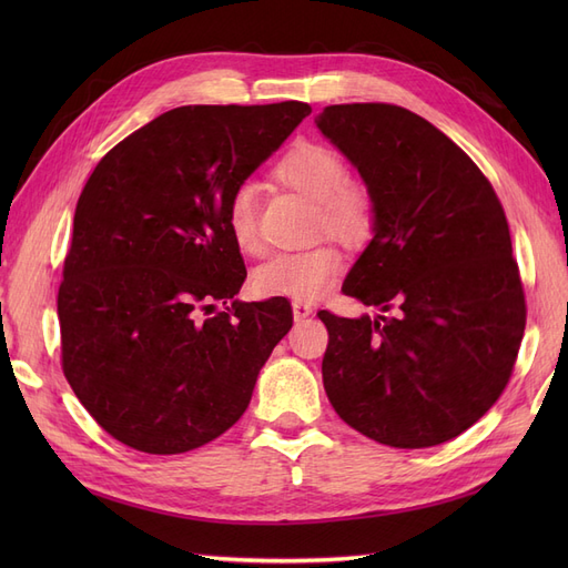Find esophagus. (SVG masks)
Wrapping results in <instances>:
<instances>
[{
    "mask_svg": "<svg viewBox=\"0 0 568 568\" xmlns=\"http://www.w3.org/2000/svg\"><path fill=\"white\" fill-rule=\"evenodd\" d=\"M291 307H294V320H296V322H301V320L313 315V305L305 303V301H294V303H291Z\"/></svg>",
    "mask_w": 568,
    "mask_h": 568,
    "instance_id": "esophagus-1",
    "label": "esophagus"
}]
</instances>
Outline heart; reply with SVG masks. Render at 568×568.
Wrapping results in <instances>:
<instances>
[{
	"label": "heart",
	"mask_w": 568,
	"mask_h": 568,
	"mask_svg": "<svg viewBox=\"0 0 568 568\" xmlns=\"http://www.w3.org/2000/svg\"><path fill=\"white\" fill-rule=\"evenodd\" d=\"M280 182L294 189L303 199L315 203V222L326 234L343 244H363L372 234L374 213L367 192L351 184L348 165L338 153L322 144H298L274 168ZM227 230L242 253L263 251L257 232L255 189L239 184L227 201ZM341 272L336 248L320 244L303 251L272 255L253 272V284L265 296L320 298L332 288Z\"/></svg>",
	"instance_id": "heart-1"
}]
</instances>
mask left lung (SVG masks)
<instances>
[{
    "label": "left lung",
    "instance_id": "8db88e82",
    "mask_svg": "<svg viewBox=\"0 0 568 568\" xmlns=\"http://www.w3.org/2000/svg\"><path fill=\"white\" fill-rule=\"evenodd\" d=\"M317 130L363 178L372 239L343 294L374 317L320 311L322 382L336 415L390 448H432L500 398L526 303L490 182L450 136L390 104L326 106Z\"/></svg>",
    "mask_w": 568,
    "mask_h": 568
}]
</instances>
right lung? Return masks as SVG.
Returning a JSON list of instances; mask_svg holds the SVG:
<instances>
[{"instance_id":"1","label":"right lung","mask_w":568,"mask_h":568,"mask_svg":"<svg viewBox=\"0 0 568 568\" xmlns=\"http://www.w3.org/2000/svg\"><path fill=\"white\" fill-rule=\"evenodd\" d=\"M311 106H180L99 161L75 205L59 288L63 374L115 440L180 455L244 415L286 298L233 301L246 267L227 201Z\"/></svg>"}]
</instances>
